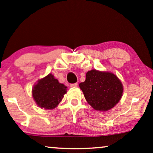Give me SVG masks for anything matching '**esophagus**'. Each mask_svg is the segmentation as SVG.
<instances>
[{
  "mask_svg": "<svg viewBox=\"0 0 153 153\" xmlns=\"http://www.w3.org/2000/svg\"><path fill=\"white\" fill-rule=\"evenodd\" d=\"M71 87H77V83H75V84H70Z\"/></svg>",
  "mask_w": 153,
  "mask_h": 153,
  "instance_id": "1",
  "label": "esophagus"
}]
</instances>
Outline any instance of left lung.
Masks as SVG:
<instances>
[{"instance_id":"left-lung-1","label":"left lung","mask_w":153,"mask_h":153,"mask_svg":"<svg viewBox=\"0 0 153 153\" xmlns=\"http://www.w3.org/2000/svg\"><path fill=\"white\" fill-rule=\"evenodd\" d=\"M79 86L88 103L100 111L113 108L122 98L124 90L122 82L115 74L96 69L88 71L85 81Z\"/></svg>"}]
</instances>
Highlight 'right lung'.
<instances>
[{"label": "right lung", "instance_id": "right-lung-1", "mask_svg": "<svg viewBox=\"0 0 153 153\" xmlns=\"http://www.w3.org/2000/svg\"><path fill=\"white\" fill-rule=\"evenodd\" d=\"M67 87L61 84L51 74L38 80L32 88V96L41 108L52 110L62 101Z\"/></svg>", "mask_w": 153, "mask_h": 153}]
</instances>
